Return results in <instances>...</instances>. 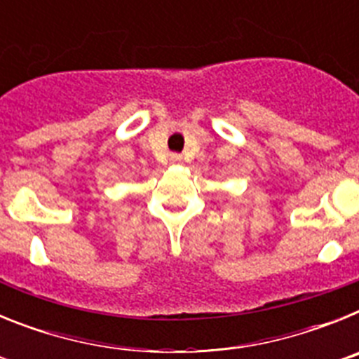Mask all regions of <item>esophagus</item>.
<instances>
[{"label": "esophagus", "mask_w": 359, "mask_h": 359, "mask_svg": "<svg viewBox=\"0 0 359 359\" xmlns=\"http://www.w3.org/2000/svg\"><path fill=\"white\" fill-rule=\"evenodd\" d=\"M170 163H183V156L182 154H170Z\"/></svg>", "instance_id": "1"}]
</instances>
